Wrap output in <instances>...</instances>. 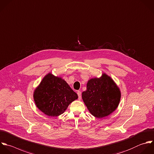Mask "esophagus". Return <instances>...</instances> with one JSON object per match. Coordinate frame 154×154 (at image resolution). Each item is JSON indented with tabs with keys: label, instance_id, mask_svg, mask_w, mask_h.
Segmentation results:
<instances>
[{
	"label": "esophagus",
	"instance_id": "1",
	"mask_svg": "<svg viewBox=\"0 0 154 154\" xmlns=\"http://www.w3.org/2000/svg\"><path fill=\"white\" fill-rule=\"evenodd\" d=\"M77 95L79 97V100H80L82 98V95H81V92L80 91H77Z\"/></svg>",
	"mask_w": 154,
	"mask_h": 154
}]
</instances>
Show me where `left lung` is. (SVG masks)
<instances>
[{"instance_id":"left-lung-1","label":"left lung","mask_w":154,"mask_h":154,"mask_svg":"<svg viewBox=\"0 0 154 154\" xmlns=\"http://www.w3.org/2000/svg\"><path fill=\"white\" fill-rule=\"evenodd\" d=\"M82 99L89 112L97 118L112 113L118 107L121 94L113 80L105 73L100 78L90 79Z\"/></svg>"}]
</instances>
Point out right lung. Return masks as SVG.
I'll return each instance as SVG.
<instances>
[{"instance_id": "add662e5", "label": "right lung", "mask_w": 154, "mask_h": 154, "mask_svg": "<svg viewBox=\"0 0 154 154\" xmlns=\"http://www.w3.org/2000/svg\"><path fill=\"white\" fill-rule=\"evenodd\" d=\"M33 98L39 110L56 117L62 114L78 95L63 79L48 73L35 89Z\"/></svg>"}]
</instances>
